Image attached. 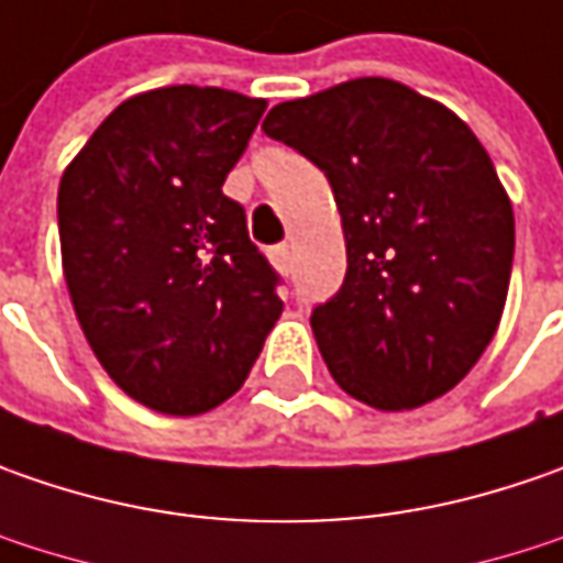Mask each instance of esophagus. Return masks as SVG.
I'll return each instance as SVG.
<instances>
[{"label": "esophagus", "mask_w": 563, "mask_h": 563, "mask_svg": "<svg viewBox=\"0 0 563 563\" xmlns=\"http://www.w3.org/2000/svg\"><path fill=\"white\" fill-rule=\"evenodd\" d=\"M269 260H272V266H275L278 272H288L291 269V247H288V244H278V247H272Z\"/></svg>", "instance_id": "1"}]
</instances>
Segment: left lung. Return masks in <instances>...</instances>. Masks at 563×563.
I'll use <instances>...</instances> for the list:
<instances>
[{
  "instance_id": "obj_1",
  "label": "left lung",
  "mask_w": 563,
  "mask_h": 563,
  "mask_svg": "<svg viewBox=\"0 0 563 563\" xmlns=\"http://www.w3.org/2000/svg\"><path fill=\"white\" fill-rule=\"evenodd\" d=\"M263 131L325 172L341 212L347 275L310 316L332 378L376 410L442 398L508 300L514 209L486 146L388 77L278 102Z\"/></svg>"
}]
</instances>
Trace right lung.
I'll return each mask as SVG.
<instances>
[{"instance_id": "1", "label": "right lung", "mask_w": 563, "mask_h": 563, "mask_svg": "<svg viewBox=\"0 0 563 563\" xmlns=\"http://www.w3.org/2000/svg\"><path fill=\"white\" fill-rule=\"evenodd\" d=\"M266 99L159 87L124 99L58 185L62 269L87 344L124 395L197 417L250 376L278 275L222 194Z\"/></svg>"}]
</instances>
